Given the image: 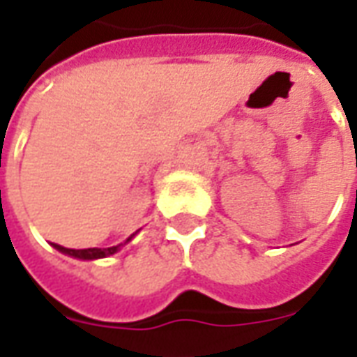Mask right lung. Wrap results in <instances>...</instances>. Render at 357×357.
<instances>
[{"label":"right lung","mask_w":357,"mask_h":357,"mask_svg":"<svg viewBox=\"0 0 357 357\" xmlns=\"http://www.w3.org/2000/svg\"><path fill=\"white\" fill-rule=\"evenodd\" d=\"M133 235H135V233H133ZM132 237H128L126 243H130ZM53 247L57 248L59 252H63V255L74 256V258H80V260H97V258H107V256L118 252L122 245H116V247H109V248H80V250H76V248H65V247H61V245H55V243H53Z\"/></svg>","instance_id":"right-lung-1"}]
</instances>
